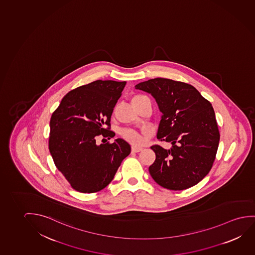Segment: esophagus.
Returning <instances> with one entry per match:
<instances>
[{
    "mask_svg": "<svg viewBox=\"0 0 255 255\" xmlns=\"http://www.w3.org/2000/svg\"><path fill=\"white\" fill-rule=\"evenodd\" d=\"M143 150V148L139 147V146H135V145H133L132 147H131V151L133 152H138V151H141Z\"/></svg>",
    "mask_w": 255,
    "mask_h": 255,
    "instance_id": "34e87169",
    "label": "esophagus"
}]
</instances>
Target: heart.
<instances>
[{
	"label": "heart",
	"mask_w": 255,
	"mask_h": 255,
	"mask_svg": "<svg viewBox=\"0 0 255 255\" xmlns=\"http://www.w3.org/2000/svg\"><path fill=\"white\" fill-rule=\"evenodd\" d=\"M136 97H138V96H136ZM136 97H134V98H136ZM121 135L126 140L131 144H140L144 141V137H142L139 133L133 130V129H123L121 131Z\"/></svg>",
	"instance_id": "heart-1"
}]
</instances>
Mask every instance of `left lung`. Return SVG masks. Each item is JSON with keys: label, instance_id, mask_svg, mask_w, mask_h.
I'll return each instance as SVG.
<instances>
[{"label": "left lung", "instance_id": "1", "mask_svg": "<svg viewBox=\"0 0 255 255\" xmlns=\"http://www.w3.org/2000/svg\"><path fill=\"white\" fill-rule=\"evenodd\" d=\"M135 88L155 98L162 112L157 138L172 144L169 150L151 145L156 155L149 166L151 177L171 190L197 184L211 171L220 139L211 103L192 85L165 78L151 79Z\"/></svg>", "mask_w": 255, "mask_h": 255}]
</instances>
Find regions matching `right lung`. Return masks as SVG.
<instances>
[{
    "mask_svg": "<svg viewBox=\"0 0 255 255\" xmlns=\"http://www.w3.org/2000/svg\"><path fill=\"white\" fill-rule=\"evenodd\" d=\"M126 81H93L63 97L50 120L49 151L56 167L81 193H95L111 183L130 145L122 138L96 144L111 137V118ZM106 124L108 128L103 126Z\"/></svg>",
    "mask_w": 255,
    "mask_h": 255,
    "instance_id": "add662e5",
    "label": "right lung"
}]
</instances>
